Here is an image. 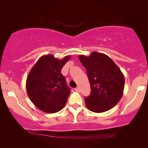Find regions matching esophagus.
I'll return each instance as SVG.
<instances>
[{
  "instance_id": "1",
  "label": "esophagus",
  "mask_w": 148,
  "mask_h": 148,
  "mask_svg": "<svg viewBox=\"0 0 148 148\" xmlns=\"http://www.w3.org/2000/svg\"><path fill=\"white\" fill-rule=\"evenodd\" d=\"M75 90L76 92H80V89H79V87H77V88L75 89Z\"/></svg>"
}]
</instances>
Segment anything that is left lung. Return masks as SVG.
I'll use <instances>...</instances> for the list:
<instances>
[{"label": "left lung", "instance_id": "8db88e82", "mask_svg": "<svg viewBox=\"0 0 148 148\" xmlns=\"http://www.w3.org/2000/svg\"><path fill=\"white\" fill-rule=\"evenodd\" d=\"M86 68L91 93L85 98L86 106L94 112H104L113 108L122 98L125 77L120 69L106 54L93 52L89 56H79Z\"/></svg>", "mask_w": 148, "mask_h": 148}]
</instances>
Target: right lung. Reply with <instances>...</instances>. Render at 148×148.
I'll return each instance as SVG.
<instances>
[{
	"mask_svg": "<svg viewBox=\"0 0 148 148\" xmlns=\"http://www.w3.org/2000/svg\"><path fill=\"white\" fill-rule=\"evenodd\" d=\"M70 58L66 56L59 60L52 54L44 55L30 71L26 90L30 100L40 110L54 113L66 104L71 90L61 69Z\"/></svg>",
	"mask_w": 148,
	"mask_h": 148,
	"instance_id": "add662e5",
	"label": "right lung"
}]
</instances>
